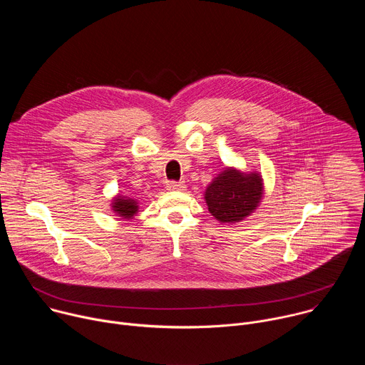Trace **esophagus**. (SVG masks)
Here are the masks:
<instances>
[{"label":"esophagus","mask_w":365,"mask_h":365,"mask_svg":"<svg viewBox=\"0 0 365 365\" xmlns=\"http://www.w3.org/2000/svg\"><path fill=\"white\" fill-rule=\"evenodd\" d=\"M185 187H186V185H185L183 182H175V180L169 182V183L166 185V189H168V190H185Z\"/></svg>","instance_id":"obj_1"}]
</instances>
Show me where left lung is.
<instances>
[{"instance_id":"left-lung-1","label":"left lung","mask_w":365,"mask_h":365,"mask_svg":"<svg viewBox=\"0 0 365 365\" xmlns=\"http://www.w3.org/2000/svg\"><path fill=\"white\" fill-rule=\"evenodd\" d=\"M263 183L258 173L227 169L205 192L210 212L221 222H238L250 215L262 200Z\"/></svg>"}]
</instances>
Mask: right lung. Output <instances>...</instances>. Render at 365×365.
<instances>
[{
	"label": "right lung",
	"instance_id": "obj_1",
	"mask_svg": "<svg viewBox=\"0 0 365 365\" xmlns=\"http://www.w3.org/2000/svg\"><path fill=\"white\" fill-rule=\"evenodd\" d=\"M113 210L114 212H117L120 217L123 218H133L134 214L137 212L138 206H137V202L134 199H130V197H123V196H118L114 203H113Z\"/></svg>",
	"mask_w": 365,
	"mask_h": 365
}]
</instances>
